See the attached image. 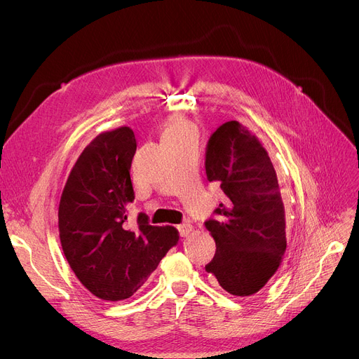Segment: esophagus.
Returning <instances> with one entry per match:
<instances>
[{
	"label": "esophagus",
	"instance_id": "34e87169",
	"mask_svg": "<svg viewBox=\"0 0 359 359\" xmlns=\"http://www.w3.org/2000/svg\"><path fill=\"white\" fill-rule=\"evenodd\" d=\"M178 231H180L181 236L185 238V236H188L193 231V226L189 224V223H182V224L178 226Z\"/></svg>",
	"mask_w": 359,
	"mask_h": 359
}]
</instances>
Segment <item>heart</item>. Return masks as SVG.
Here are the masks:
<instances>
[{"label":"heart","mask_w":359,"mask_h":359,"mask_svg":"<svg viewBox=\"0 0 359 359\" xmlns=\"http://www.w3.org/2000/svg\"><path fill=\"white\" fill-rule=\"evenodd\" d=\"M196 128L193 123L187 120L172 121L163 132V137H181V136H194Z\"/></svg>","instance_id":"obj_1"}]
</instances>
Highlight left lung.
<instances>
[{"mask_svg": "<svg viewBox=\"0 0 359 359\" xmlns=\"http://www.w3.org/2000/svg\"><path fill=\"white\" fill-rule=\"evenodd\" d=\"M205 174L226 196L217 219L204 223L216 242L205 271L233 296H252L277 272L287 248L276 170L257 136L231 120L208 139Z\"/></svg>", "mask_w": 359, "mask_h": 359, "instance_id": "1", "label": "left lung"}]
</instances>
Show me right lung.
<instances>
[{"instance_id": "add662e5", "label": "right lung", "mask_w": 359, "mask_h": 359, "mask_svg": "<svg viewBox=\"0 0 359 359\" xmlns=\"http://www.w3.org/2000/svg\"><path fill=\"white\" fill-rule=\"evenodd\" d=\"M136 139L130 128L98 135L82 151L59 203V238L76 278L95 297H132L178 243L172 226H152L139 213L133 229L128 207Z\"/></svg>"}]
</instances>
